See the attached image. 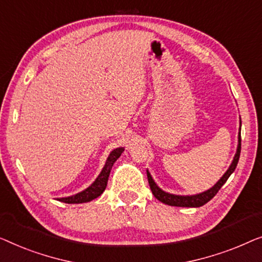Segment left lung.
<instances>
[{
	"mask_svg": "<svg viewBox=\"0 0 262 262\" xmlns=\"http://www.w3.org/2000/svg\"><path fill=\"white\" fill-rule=\"evenodd\" d=\"M237 149L235 153V157L233 161H231L229 168L227 169L226 173L221 177V179L217 182L212 187H210L209 190L204 191V192L196 193V194H186V196H182V194H173L168 193L166 191L161 190L159 186L157 185V183L154 182L153 177L150 176L148 169H147V178H148V183L152 190V193L158 201H160L161 203L171 205V206H184V208H200V206L208 203L210 200H212L215 197V194L219 192V190L223 186V184L227 182L231 173L235 171V168L237 166L238 159H240V153H241V120H240V130H238L237 136Z\"/></svg>",
	"mask_w": 262,
	"mask_h": 262,
	"instance_id": "obj_1",
	"label": "left lung"
}]
</instances>
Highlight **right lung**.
I'll list each match as a JSON object with an SVG mask.
<instances>
[{
	"instance_id": "right-lung-1",
	"label": "right lung",
	"mask_w": 262,
	"mask_h": 262,
	"mask_svg": "<svg viewBox=\"0 0 262 262\" xmlns=\"http://www.w3.org/2000/svg\"><path fill=\"white\" fill-rule=\"evenodd\" d=\"M124 147H117V148L113 149L110 154L106 158L105 165L103 166L101 173H99L97 178L95 179V182L91 184L89 187H86L85 190L80 191V192L72 194V196L69 197H61L57 198V201L62 202V203L68 204H79V203H88V202H91L95 198L101 196L103 191L105 190L106 184H108V178L110 174V171H112L113 165L115 161L119 159L121 154L123 153Z\"/></svg>"
}]
</instances>
